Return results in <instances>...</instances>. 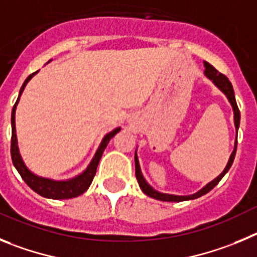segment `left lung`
Instances as JSON below:
<instances>
[{"instance_id": "8db88e82", "label": "left lung", "mask_w": 257, "mask_h": 257, "mask_svg": "<svg viewBox=\"0 0 257 257\" xmlns=\"http://www.w3.org/2000/svg\"><path fill=\"white\" fill-rule=\"evenodd\" d=\"M205 64V74H206V77L210 78L212 82L215 83V85L218 87L220 91H223L225 93V96L228 97V100H229L230 105L233 107V111H234V124H235V129L238 131V126H239V119H241V114H239V108H238L237 102H235V96H234V91H233V85L232 83L229 82V79L224 75V74L219 73L216 69L214 68L212 65H210L209 62H203ZM235 151H237V142H235L234 146V150H233L232 155L229 157V161L226 164L225 169H224V172L219 175L218 178H215L212 182H210L206 187H203L201 191H198L197 193L195 195H191V196H174V195H165V193H160V192L155 191L151 186H150L147 182L143 178L142 173H141V169H140V164H138V159H137V155H136V177H137V182L140 184L141 189L143 191V193H146L147 196L150 197L155 198V200H160V201H166V202H180V201H187V200H195V198L201 197V196L206 195L207 192L211 191L216 184L219 183L221 180V178L226 174V172L229 170L230 166H232L233 160H234V156H235Z\"/></svg>"}]
</instances>
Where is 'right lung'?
<instances>
[{
    "instance_id": "right-lung-1",
    "label": "right lung",
    "mask_w": 257,
    "mask_h": 257,
    "mask_svg": "<svg viewBox=\"0 0 257 257\" xmlns=\"http://www.w3.org/2000/svg\"><path fill=\"white\" fill-rule=\"evenodd\" d=\"M37 73H38V71L31 74V75L25 79L24 84H23L22 88H20L19 97H18V100H16L15 105H14L13 107V114H11V128H13V134H11V159H13V164L16 168V170L19 172V174L22 175V178L24 179L25 183L31 187L34 192H37L38 195L43 196V197L46 198H54V200H68V198L78 197L79 195L84 193V192L88 189V187L91 186L92 180H93L94 175H96L97 166H98L101 156H102L103 151H105L108 141L111 140L115 134L120 131V128H116L115 131L106 134L105 138H103L102 142H101L100 147L97 150L96 155H94L93 160L91 161L88 168L85 169V172H83L82 174L78 175V177L73 178V179L70 180L56 182V180L46 179V178H41L34 175L33 173L29 172L27 169V166L24 165L22 157H20L19 155V150H18V142H16L15 134V110L16 105L19 102L20 94L24 91L25 85H27V83L32 79V77H33L34 74Z\"/></svg>"
}]
</instances>
